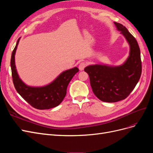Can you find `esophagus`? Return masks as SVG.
I'll return each instance as SVG.
<instances>
[{
  "instance_id": "34e87169",
  "label": "esophagus",
  "mask_w": 153,
  "mask_h": 153,
  "mask_svg": "<svg viewBox=\"0 0 153 153\" xmlns=\"http://www.w3.org/2000/svg\"><path fill=\"white\" fill-rule=\"evenodd\" d=\"M86 65H87V64L85 62H82L81 63H80L79 66H78V68H79V69L80 71H82V70H84V68L86 66Z\"/></svg>"
}]
</instances>
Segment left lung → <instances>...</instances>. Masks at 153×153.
<instances>
[{
    "label": "left lung",
    "instance_id": "obj_1",
    "mask_svg": "<svg viewBox=\"0 0 153 153\" xmlns=\"http://www.w3.org/2000/svg\"><path fill=\"white\" fill-rule=\"evenodd\" d=\"M114 24L130 47L126 61L119 66L96 64L84 69L89 76L94 94L101 101L108 103L126 98L135 87L142 73L140 51L137 40L124 25L117 22Z\"/></svg>",
    "mask_w": 153,
    "mask_h": 153
}]
</instances>
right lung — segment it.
<instances>
[{"instance_id": "obj_1", "label": "right lung", "mask_w": 153, "mask_h": 153, "mask_svg": "<svg viewBox=\"0 0 153 153\" xmlns=\"http://www.w3.org/2000/svg\"><path fill=\"white\" fill-rule=\"evenodd\" d=\"M19 40L20 38L17 41L11 58L13 82L18 93L32 107L37 109H50L58 106L66 96L69 82L79 69L75 67L64 71L54 81L44 87L27 85L19 78L15 66V55Z\"/></svg>"}]
</instances>
